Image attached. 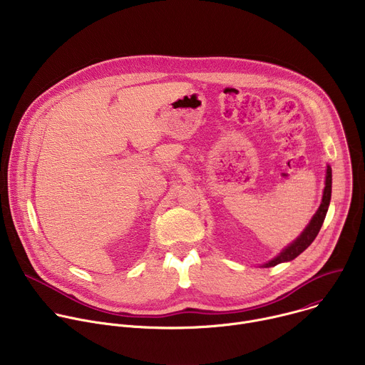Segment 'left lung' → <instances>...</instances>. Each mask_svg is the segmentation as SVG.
I'll use <instances>...</instances> for the list:
<instances>
[{"label": "left lung", "mask_w": 365, "mask_h": 365, "mask_svg": "<svg viewBox=\"0 0 365 365\" xmlns=\"http://www.w3.org/2000/svg\"><path fill=\"white\" fill-rule=\"evenodd\" d=\"M331 192H332V170L328 166L327 169V178H325V189H324V196H322V203L318 207L317 214L314 215V218L310 220L309 225L304 228V231L290 244L287 245L277 257H274L273 259H270L269 263L263 264V267H274L280 263L284 262H292L293 258H296L299 254H302L314 240L317 238L318 232L321 231V227L324 224V220L327 217L328 212V206L331 202Z\"/></svg>", "instance_id": "left-lung-1"}]
</instances>
